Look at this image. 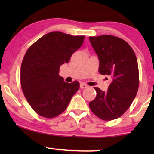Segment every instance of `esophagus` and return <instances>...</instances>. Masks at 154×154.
<instances>
[{
  "label": "esophagus",
  "mask_w": 154,
  "mask_h": 154,
  "mask_svg": "<svg viewBox=\"0 0 154 154\" xmlns=\"http://www.w3.org/2000/svg\"><path fill=\"white\" fill-rule=\"evenodd\" d=\"M80 88H86L88 87V86H87L86 84H85V83H80Z\"/></svg>",
  "instance_id": "obj_1"
}]
</instances>
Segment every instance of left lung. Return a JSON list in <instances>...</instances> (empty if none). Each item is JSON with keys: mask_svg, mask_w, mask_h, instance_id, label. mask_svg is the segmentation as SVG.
<instances>
[{"mask_svg": "<svg viewBox=\"0 0 154 154\" xmlns=\"http://www.w3.org/2000/svg\"><path fill=\"white\" fill-rule=\"evenodd\" d=\"M89 41L98 57L99 73L112 79L107 91L94 88L97 95L89 107L102 120H113L128 109L137 94V59L130 45L118 37L103 35L89 37Z\"/></svg>", "mask_w": 154, "mask_h": 154, "instance_id": "obj_1", "label": "left lung"}]
</instances>
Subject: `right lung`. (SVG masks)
I'll use <instances>...</instances> for the list:
<instances>
[{
  "label": "right lung",
  "instance_id": "obj_1",
  "mask_svg": "<svg viewBox=\"0 0 154 154\" xmlns=\"http://www.w3.org/2000/svg\"><path fill=\"white\" fill-rule=\"evenodd\" d=\"M84 38L54 31L37 40L26 52L21 66V88L29 104L39 116L50 119L61 114L78 91L79 82L66 83L59 72Z\"/></svg>",
  "mask_w": 154,
  "mask_h": 154
}]
</instances>
